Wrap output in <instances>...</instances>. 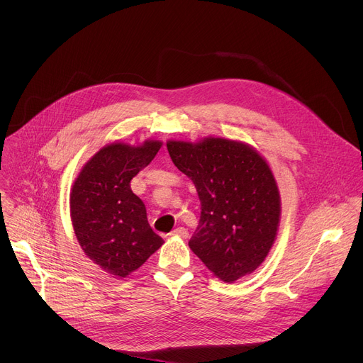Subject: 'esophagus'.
I'll list each match as a JSON object with an SVG mask.
<instances>
[{
  "label": "esophagus",
  "instance_id": "34e87169",
  "mask_svg": "<svg viewBox=\"0 0 363 363\" xmlns=\"http://www.w3.org/2000/svg\"><path fill=\"white\" fill-rule=\"evenodd\" d=\"M172 235H177V237H181V238H188L189 233H188V230H186V228H184V227H178V228H175V230L172 231Z\"/></svg>",
  "mask_w": 363,
  "mask_h": 363
}]
</instances>
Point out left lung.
I'll use <instances>...</instances> for the list:
<instances>
[{
  "mask_svg": "<svg viewBox=\"0 0 363 363\" xmlns=\"http://www.w3.org/2000/svg\"><path fill=\"white\" fill-rule=\"evenodd\" d=\"M167 147L201 201L189 248L225 283L252 273L273 247L281 211L267 162L248 145L223 138L169 140Z\"/></svg>",
  "mask_w": 363,
  "mask_h": 363,
  "instance_id": "1",
  "label": "left lung"
}]
</instances>
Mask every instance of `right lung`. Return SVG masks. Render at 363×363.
<instances>
[{"label":"right lung","mask_w":363,"mask_h":363,"mask_svg":"<svg viewBox=\"0 0 363 363\" xmlns=\"http://www.w3.org/2000/svg\"><path fill=\"white\" fill-rule=\"evenodd\" d=\"M161 146L160 140L108 145L73 184L70 216L77 241L93 263L115 277L139 269L164 244L147 223L145 203L130 189L132 178Z\"/></svg>","instance_id":"add662e5"}]
</instances>
